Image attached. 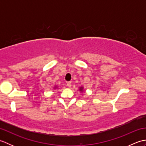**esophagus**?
I'll list each match as a JSON object with an SVG mask.
<instances>
[{
  "instance_id": "esophagus-1",
  "label": "esophagus",
  "mask_w": 146,
  "mask_h": 146,
  "mask_svg": "<svg viewBox=\"0 0 146 146\" xmlns=\"http://www.w3.org/2000/svg\"><path fill=\"white\" fill-rule=\"evenodd\" d=\"M67 86L68 88H71V83L70 82H68L67 83Z\"/></svg>"
}]
</instances>
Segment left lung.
Returning <instances> with one entry per match:
<instances>
[{
  "label": "left lung",
  "mask_w": 146,
  "mask_h": 146,
  "mask_svg": "<svg viewBox=\"0 0 146 146\" xmlns=\"http://www.w3.org/2000/svg\"><path fill=\"white\" fill-rule=\"evenodd\" d=\"M79 91L82 93L83 92V91H84V87H83V86H80L79 88Z\"/></svg>",
  "instance_id": "8db88e82"
}]
</instances>
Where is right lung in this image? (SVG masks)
Returning a JSON list of instances; mask_svg holds the SVG:
<instances>
[{
  "instance_id": "obj_1",
  "label": "right lung",
  "mask_w": 146,
  "mask_h": 146,
  "mask_svg": "<svg viewBox=\"0 0 146 146\" xmlns=\"http://www.w3.org/2000/svg\"><path fill=\"white\" fill-rule=\"evenodd\" d=\"M57 88H58V86H57V85H55V86H54V89H56Z\"/></svg>"
}]
</instances>
